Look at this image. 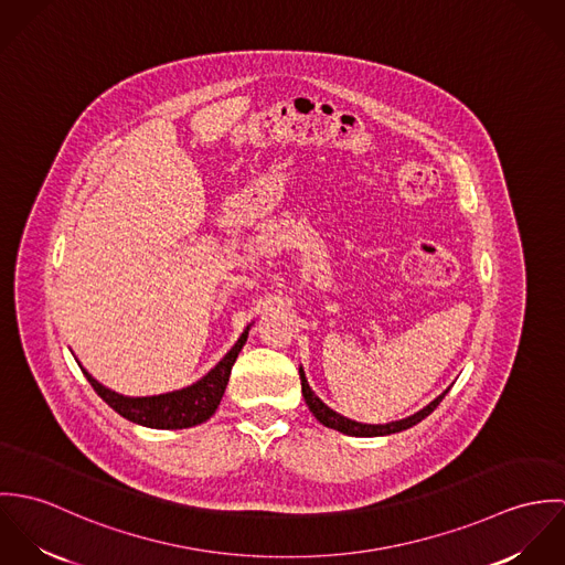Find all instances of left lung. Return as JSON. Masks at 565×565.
Returning <instances> with one entry per match:
<instances>
[{
  "label": "left lung",
  "instance_id": "left-lung-1",
  "mask_svg": "<svg viewBox=\"0 0 565 565\" xmlns=\"http://www.w3.org/2000/svg\"><path fill=\"white\" fill-rule=\"evenodd\" d=\"M300 383H302V396H305V401H307V406H309L311 413L320 419V424L328 426V428H334V430H339V433H343V435H352V437H381V435H392V433L406 430V428L415 426L417 422H422L424 417H428V415L437 408V404L444 401V396H446L448 390H450V387H448L441 396H437L433 403L426 404L422 411L413 413L411 417H404V419H398V422H390V424H361V422L348 419V417L339 415L337 411H332L330 406H326V404L316 396V392L309 387L302 367H300Z\"/></svg>",
  "mask_w": 565,
  "mask_h": 565
}]
</instances>
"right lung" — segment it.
Masks as SVG:
<instances>
[{"instance_id":"right-lung-1","label":"right lung","mask_w":565,"mask_h":565,"mask_svg":"<svg viewBox=\"0 0 565 565\" xmlns=\"http://www.w3.org/2000/svg\"><path fill=\"white\" fill-rule=\"evenodd\" d=\"M247 330L249 326L243 330L242 337L237 339V343L231 348V352L198 383L171 392V394H161V396H148V398H128L121 396L117 392L106 390L104 385H99L84 367V376L90 383V387L97 392V396L108 404L110 408H115L121 417L148 426V428H189L195 424L206 422L220 406V401L226 392L228 379H231V370L242 352L245 341H247Z\"/></svg>"}]
</instances>
